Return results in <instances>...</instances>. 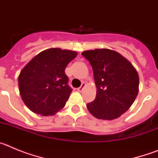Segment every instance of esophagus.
<instances>
[{
  "label": "esophagus",
  "mask_w": 158,
  "mask_h": 158,
  "mask_svg": "<svg viewBox=\"0 0 158 158\" xmlns=\"http://www.w3.org/2000/svg\"><path fill=\"white\" fill-rule=\"evenodd\" d=\"M85 85H86V84L85 83H82L81 84V85L80 86V87L78 88L77 89V91L78 92H82L83 91V89H85Z\"/></svg>",
  "instance_id": "obj_1"
}]
</instances>
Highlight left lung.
<instances>
[{
    "label": "left lung",
    "mask_w": 158,
    "mask_h": 158,
    "mask_svg": "<svg viewBox=\"0 0 158 158\" xmlns=\"http://www.w3.org/2000/svg\"><path fill=\"white\" fill-rule=\"evenodd\" d=\"M91 64L96 96L87 104L99 119L112 120L129 109L139 93V77L134 65L119 53L110 49H95L81 53Z\"/></svg>",
    "instance_id": "8db88e82"
}]
</instances>
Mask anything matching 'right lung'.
Instances as JSON below:
<instances>
[{"instance_id": "1", "label": "right lung", "mask_w": 158, "mask_h": 158, "mask_svg": "<svg viewBox=\"0 0 158 158\" xmlns=\"http://www.w3.org/2000/svg\"><path fill=\"white\" fill-rule=\"evenodd\" d=\"M77 55V52L69 50L47 49L22 69L18 77L19 91L32 112L49 116L65 107L72 92L65 69Z\"/></svg>"}]
</instances>
